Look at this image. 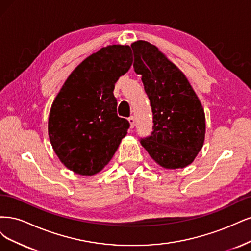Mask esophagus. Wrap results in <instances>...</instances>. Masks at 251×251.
Returning <instances> with one entry per match:
<instances>
[{"label": "esophagus", "instance_id": "esophagus-1", "mask_svg": "<svg viewBox=\"0 0 251 251\" xmlns=\"http://www.w3.org/2000/svg\"><path fill=\"white\" fill-rule=\"evenodd\" d=\"M128 121H129V123H130V127L133 128L134 125H135V119H134V117L130 116V117L128 118Z\"/></svg>", "mask_w": 251, "mask_h": 251}]
</instances>
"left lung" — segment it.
<instances>
[{"label": "left lung", "mask_w": 251, "mask_h": 251, "mask_svg": "<svg viewBox=\"0 0 251 251\" xmlns=\"http://www.w3.org/2000/svg\"><path fill=\"white\" fill-rule=\"evenodd\" d=\"M136 74L142 75L150 100L152 132L142 146L166 169L190 165L203 146L204 110L183 73L155 46L145 40L131 45Z\"/></svg>", "instance_id": "8db88e82"}]
</instances>
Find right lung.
<instances>
[{
    "label": "right lung",
    "instance_id": "right-lung-1",
    "mask_svg": "<svg viewBox=\"0 0 251 251\" xmlns=\"http://www.w3.org/2000/svg\"><path fill=\"white\" fill-rule=\"evenodd\" d=\"M129 46H108L72 72L56 97L49 117V137L61 163L81 175L106 166L130 124L117 114L118 79L132 64Z\"/></svg>",
    "mask_w": 251,
    "mask_h": 251
}]
</instances>
